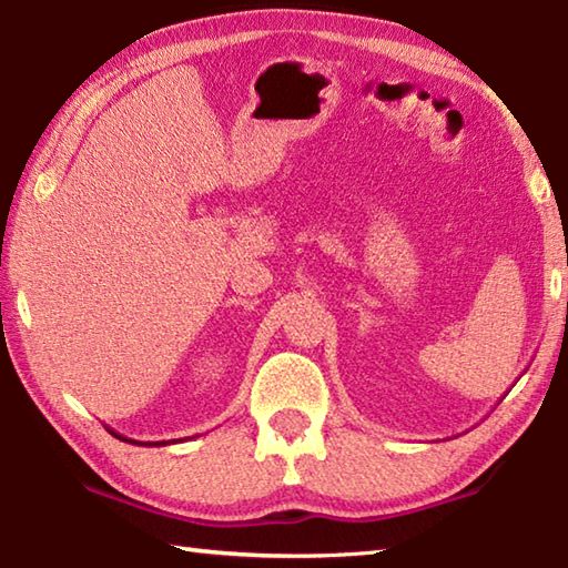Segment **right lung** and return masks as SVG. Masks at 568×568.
<instances>
[{"instance_id":"right-lung-1","label":"right lung","mask_w":568,"mask_h":568,"mask_svg":"<svg viewBox=\"0 0 568 568\" xmlns=\"http://www.w3.org/2000/svg\"><path fill=\"white\" fill-rule=\"evenodd\" d=\"M110 434H112L114 438H120V440H128V444H138V446H162V444H165V440H162V444H140V440H130V438H124V436H120V434H114V430H110Z\"/></svg>"}]
</instances>
